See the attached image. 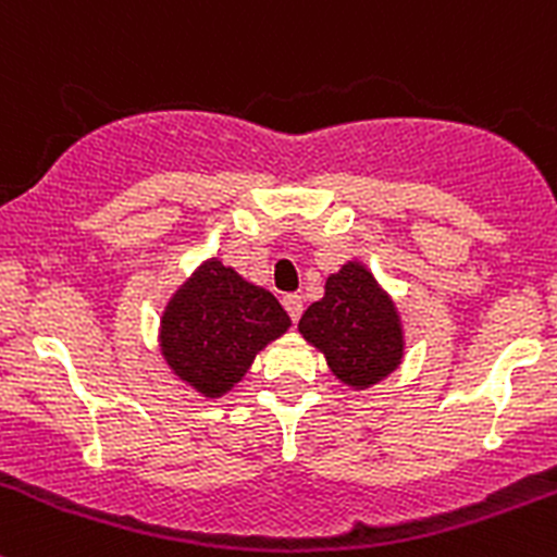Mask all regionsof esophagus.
Returning <instances> with one entry per match:
<instances>
[{
    "mask_svg": "<svg viewBox=\"0 0 557 557\" xmlns=\"http://www.w3.org/2000/svg\"><path fill=\"white\" fill-rule=\"evenodd\" d=\"M283 307H285V312H288L290 321L296 323L301 318V310H305V301H301V296L290 294V296H285V299H283Z\"/></svg>",
    "mask_w": 557,
    "mask_h": 557,
    "instance_id": "34e87169",
    "label": "esophagus"
}]
</instances>
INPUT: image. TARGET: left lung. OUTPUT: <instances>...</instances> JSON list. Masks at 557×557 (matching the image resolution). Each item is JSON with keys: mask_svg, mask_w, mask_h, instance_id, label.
Masks as SVG:
<instances>
[{"mask_svg": "<svg viewBox=\"0 0 557 557\" xmlns=\"http://www.w3.org/2000/svg\"><path fill=\"white\" fill-rule=\"evenodd\" d=\"M299 334L345 386L364 392L392 375L405 359V323L394 296L364 261L350 258L329 274L323 299L312 301Z\"/></svg>", "mask_w": 557, "mask_h": 557, "instance_id": "1", "label": "left lung"}]
</instances>
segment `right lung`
<instances>
[{
  "mask_svg": "<svg viewBox=\"0 0 557 557\" xmlns=\"http://www.w3.org/2000/svg\"><path fill=\"white\" fill-rule=\"evenodd\" d=\"M288 329V312L267 288L214 256L169 296L160 312L158 345L174 377L201 397L218 399Z\"/></svg>",
  "mask_w": 557,
  "mask_h": 557,
  "instance_id": "obj_1",
  "label": "right lung"
}]
</instances>
